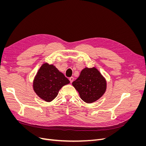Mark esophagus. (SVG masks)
Returning a JSON list of instances; mask_svg holds the SVG:
<instances>
[{"instance_id": "obj_1", "label": "esophagus", "mask_w": 146, "mask_h": 146, "mask_svg": "<svg viewBox=\"0 0 146 146\" xmlns=\"http://www.w3.org/2000/svg\"><path fill=\"white\" fill-rule=\"evenodd\" d=\"M69 80H70V83H72L73 82V80H74V78H73V77L70 78H69Z\"/></svg>"}]
</instances>
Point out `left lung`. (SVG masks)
<instances>
[{"instance_id":"obj_1","label":"left lung","mask_w":146,"mask_h":146,"mask_svg":"<svg viewBox=\"0 0 146 146\" xmlns=\"http://www.w3.org/2000/svg\"><path fill=\"white\" fill-rule=\"evenodd\" d=\"M82 100L88 104L100 99L106 89V81L95 67H85L81 71L79 77L72 83Z\"/></svg>"}]
</instances>
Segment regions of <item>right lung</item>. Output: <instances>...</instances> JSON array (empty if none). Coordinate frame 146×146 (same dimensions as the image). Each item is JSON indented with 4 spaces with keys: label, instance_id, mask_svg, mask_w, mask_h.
Segmentation results:
<instances>
[{
    "label": "right lung",
    "instance_id": "1",
    "mask_svg": "<svg viewBox=\"0 0 146 146\" xmlns=\"http://www.w3.org/2000/svg\"><path fill=\"white\" fill-rule=\"evenodd\" d=\"M69 83L70 81L56 66L45 63L35 76L33 89L41 99L50 102L56 98L60 89Z\"/></svg>",
    "mask_w": 146,
    "mask_h": 146
}]
</instances>
